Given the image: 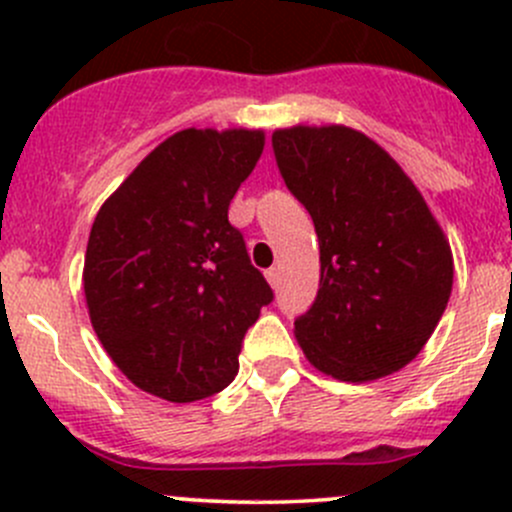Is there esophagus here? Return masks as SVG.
<instances>
[{"instance_id":"esophagus-1","label":"esophagus","mask_w":512,"mask_h":512,"mask_svg":"<svg viewBox=\"0 0 512 512\" xmlns=\"http://www.w3.org/2000/svg\"><path fill=\"white\" fill-rule=\"evenodd\" d=\"M265 277H267V282H270L272 287H280V270H277V267H270V270L265 272Z\"/></svg>"}]
</instances>
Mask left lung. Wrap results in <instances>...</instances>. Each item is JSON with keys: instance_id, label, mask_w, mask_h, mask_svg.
I'll list each match as a JSON object with an SVG mask.
<instances>
[{"instance_id": "1", "label": "left lung", "mask_w": 512, "mask_h": 512, "mask_svg": "<svg viewBox=\"0 0 512 512\" xmlns=\"http://www.w3.org/2000/svg\"><path fill=\"white\" fill-rule=\"evenodd\" d=\"M289 193L319 237V289L294 319L307 359L342 381L394 374L421 352L453 287L451 247L409 175L364 133L272 136Z\"/></svg>"}]
</instances>
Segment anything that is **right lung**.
I'll return each mask as SVG.
<instances>
[{
  "label": "right lung",
  "mask_w": 512,
  "mask_h": 512,
  "mask_svg": "<svg viewBox=\"0 0 512 512\" xmlns=\"http://www.w3.org/2000/svg\"><path fill=\"white\" fill-rule=\"evenodd\" d=\"M262 146V131H180L98 210L84 262L91 324L148 394L188 404L223 391L247 329L275 299L227 220Z\"/></svg>",
  "instance_id": "right-lung-1"
}]
</instances>
